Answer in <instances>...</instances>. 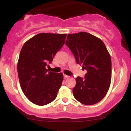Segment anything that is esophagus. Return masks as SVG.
<instances>
[{"instance_id":"obj_1","label":"esophagus","mask_w":131,"mask_h":131,"mask_svg":"<svg viewBox=\"0 0 131 131\" xmlns=\"http://www.w3.org/2000/svg\"><path fill=\"white\" fill-rule=\"evenodd\" d=\"M63 76H64V78H68L69 77H70V76H68V75H66V74H64Z\"/></svg>"}]
</instances>
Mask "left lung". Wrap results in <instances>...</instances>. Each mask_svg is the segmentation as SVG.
Listing matches in <instances>:
<instances>
[{
  "instance_id": "1",
  "label": "left lung",
  "mask_w": 131,
  "mask_h": 131,
  "mask_svg": "<svg viewBox=\"0 0 131 131\" xmlns=\"http://www.w3.org/2000/svg\"><path fill=\"white\" fill-rule=\"evenodd\" d=\"M66 45L78 64L87 70L84 79L76 78L73 89L74 98L82 104L98 103L108 91L112 79V60L103 42L85 32L69 34Z\"/></svg>"
}]
</instances>
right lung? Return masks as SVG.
Wrapping results in <instances>:
<instances>
[{"mask_svg": "<svg viewBox=\"0 0 131 131\" xmlns=\"http://www.w3.org/2000/svg\"><path fill=\"white\" fill-rule=\"evenodd\" d=\"M67 34L39 33L25 43L17 64L21 88L34 104L43 106L56 99L63 80L61 73L46 69L61 49Z\"/></svg>", "mask_w": 131, "mask_h": 131, "instance_id": "obj_1", "label": "right lung"}]
</instances>
